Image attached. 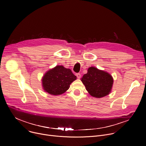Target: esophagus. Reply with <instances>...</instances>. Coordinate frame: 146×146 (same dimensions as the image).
<instances>
[{
  "instance_id": "34e87169",
  "label": "esophagus",
  "mask_w": 146,
  "mask_h": 146,
  "mask_svg": "<svg viewBox=\"0 0 146 146\" xmlns=\"http://www.w3.org/2000/svg\"><path fill=\"white\" fill-rule=\"evenodd\" d=\"M76 76H77V77L78 78H80V77H81V74H80V73H76Z\"/></svg>"
}]
</instances>
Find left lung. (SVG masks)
<instances>
[{
  "label": "left lung",
  "instance_id": "obj_1",
  "mask_svg": "<svg viewBox=\"0 0 146 146\" xmlns=\"http://www.w3.org/2000/svg\"><path fill=\"white\" fill-rule=\"evenodd\" d=\"M81 81L89 94L95 98H102L108 95L113 84V79L108 73L90 67L87 74H84Z\"/></svg>",
  "mask_w": 146,
  "mask_h": 146
}]
</instances>
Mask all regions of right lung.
<instances>
[{"label":"right lung","mask_w":146,"mask_h":146,"mask_svg":"<svg viewBox=\"0 0 146 146\" xmlns=\"http://www.w3.org/2000/svg\"><path fill=\"white\" fill-rule=\"evenodd\" d=\"M75 80L76 76L70 69L59 65L44 74L42 79L43 87L51 95H60L69 88L70 84Z\"/></svg>","instance_id":"right-lung-1"}]
</instances>
